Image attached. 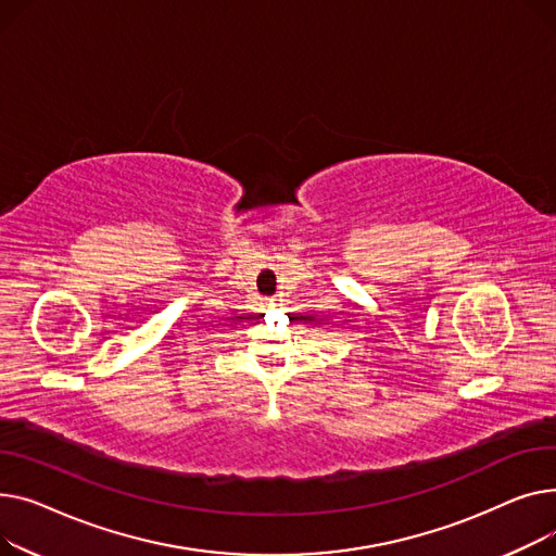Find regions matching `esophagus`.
<instances>
[{
	"label": "esophagus",
	"mask_w": 556,
	"mask_h": 556,
	"mask_svg": "<svg viewBox=\"0 0 556 556\" xmlns=\"http://www.w3.org/2000/svg\"><path fill=\"white\" fill-rule=\"evenodd\" d=\"M267 305H269V307H276V301H274V299H269V303H267Z\"/></svg>",
	"instance_id": "1"
}]
</instances>
